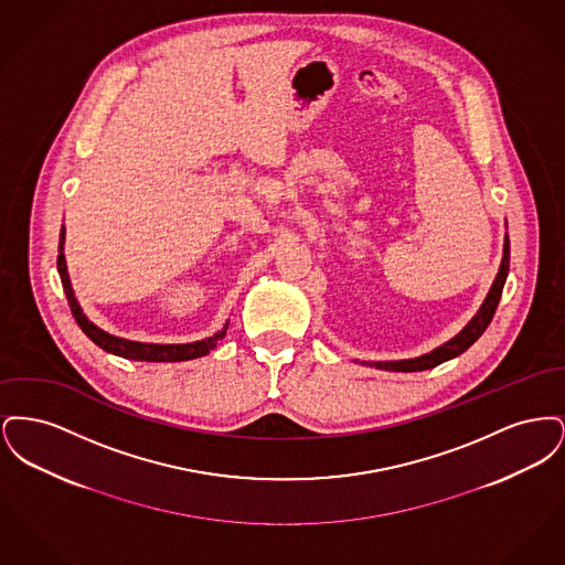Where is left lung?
Wrapping results in <instances>:
<instances>
[{
  "label": "left lung",
  "mask_w": 565,
  "mask_h": 565,
  "mask_svg": "<svg viewBox=\"0 0 565 565\" xmlns=\"http://www.w3.org/2000/svg\"><path fill=\"white\" fill-rule=\"evenodd\" d=\"M509 263H511V243H509V233H507L504 249H502V263H500V269H498V275H495L489 292L484 296L483 305L479 307L475 318L466 323L454 339H449L447 343L438 345L430 353H424V355H417V358L385 360V362H364L362 360V364L375 366V369H381V371H394V373H417V371L434 369V366H438V364H443L447 360H454L459 353H463L483 334L484 328L491 322V318L495 313V307L500 302L502 290H504L507 277H509ZM355 362H360V360H355Z\"/></svg>",
  "instance_id": "8db88e82"
}]
</instances>
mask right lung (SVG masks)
I'll return each mask as SVG.
<instances>
[{
  "mask_svg": "<svg viewBox=\"0 0 565 565\" xmlns=\"http://www.w3.org/2000/svg\"><path fill=\"white\" fill-rule=\"evenodd\" d=\"M63 247H65V226L61 228V237H58L56 269H58V275H61V284H63V290H65V296H67L70 309H72L76 322L81 326L82 332L95 345H99L102 350L114 353V355H120V358H127V360H137V362H186V360L207 355L217 345V341L224 339L226 328H228V320L222 326V330H217L215 334L207 337V339L194 341V343H169V345H162V343L129 341V339L109 334L104 328H99L97 323L90 322L86 318V313L82 311L81 302H78V298L74 295V288H72V281H70V273H67V263H65Z\"/></svg>",
  "mask_w": 565,
  "mask_h": 565,
  "instance_id": "1",
  "label": "right lung"
}]
</instances>
